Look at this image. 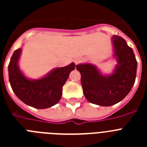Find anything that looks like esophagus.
I'll list each match as a JSON object with an SVG mask.
<instances>
[{"label":"esophagus","instance_id":"obj_1","mask_svg":"<svg viewBox=\"0 0 147 147\" xmlns=\"http://www.w3.org/2000/svg\"><path fill=\"white\" fill-rule=\"evenodd\" d=\"M80 62H81V60H80V59H76L74 60V62H75V64H76V65L79 64V63H80Z\"/></svg>","mask_w":147,"mask_h":147}]
</instances>
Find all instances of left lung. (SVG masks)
Segmentation results:
<instances>
[{
    "label": "left lung",
    "instance_id": "1",
    "mask_svg": "<svg viewBox=\"0 0 147 147\" xmlns=\"http://www.w3.org/2000/svg\"><path fill=\"white\" fill-rule=\"evenodd\" d=\"M112 42L118 63L112 74L103 75L90 63L76 65L85 98L90 103L104 107L115 105L127 96L134 85L137 71L136 56L125 40L113 35Z\"/></svg>",
    "mask_w": 147,
    "mask_h": 147
}]
</instances>
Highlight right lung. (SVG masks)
<instances>
[{
  "label": "right lung",
  "mask_w": 147,
  "mask_h": 147,
  "mask_svg": "<svg viewBox=\"0 0 147 147\" xmlns=\"http://www.w3.org/2000/svg\"><path fill=\"white\" fill-rule=\"evenodd\" d=\"M21 48L15 51L8 66L11 89L26 105L37 109H45L58 103L62 97V87L75 64L57 67L39 80H29L23 75L18 66Z\"/></svg>",
  "instance_id": "obj_1"
}]
</instances>
